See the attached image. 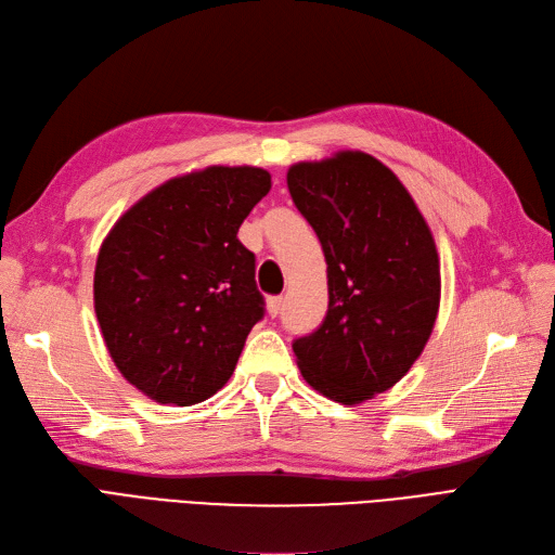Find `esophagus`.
Instances as JSON below:
<instances>
[{
	"label": "esophagus",
	"mask_w": 555,
	"mask_h": 555,
	"mask_svg": "<svg viewBox=\"0 0 555 555\" xmlns=\"http://www.w3.org/2000/svg\"><path fill=\"white\" fill-rule=\"evenodd\" d=\"M282 302H284V298H282V296H271L269 300H266V312H269V317H271V319H275V317L280 314Z\"/></svg>",
	"instance_id": "obj_1"
}]
</instances>
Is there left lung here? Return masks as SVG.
I'll list each match as a JSON object with an SVG mask.
<instances>
[{
  "label": "left lung",
  "instance_id": "8db88e82",
  "mask_svg": "<svg viewBox=\"0 0 555 555\" xmlns=\"http://www.w3.org/2000/svg\"><path fill=\"white\" fill-rule=\"evenodd\" d=\"M286 186L327 263V314L294 341L298 369L332 401H369L430 339L441 294L433 232L401 180L360 150L300 162Z\"/></svg>",
  "mask_w": 555,
  "mask_h": 555
}]
</instances>
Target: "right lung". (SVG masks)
Returning a JSON list of instances; mask_svg holds the SVG:
<instances>
[{
	"instance_id": "add662e5",
	"label": "right lung",
	"mask_w": 555,
	"mask_h": 555,
	"mask_svg": "<svg viewBox=\"0 0 555 555\" xmlns=\"http://www.w3.org/2000/svg\"><path fill=\"white\" fill-rule=\"evenodd\" d=\"M271 191L255 166L172 177L111 228L95 263L102 337L122 378L152 401L195 405L223 387L263 317L255 255L236 238Z\"/></svg>"
}]
</instances>
